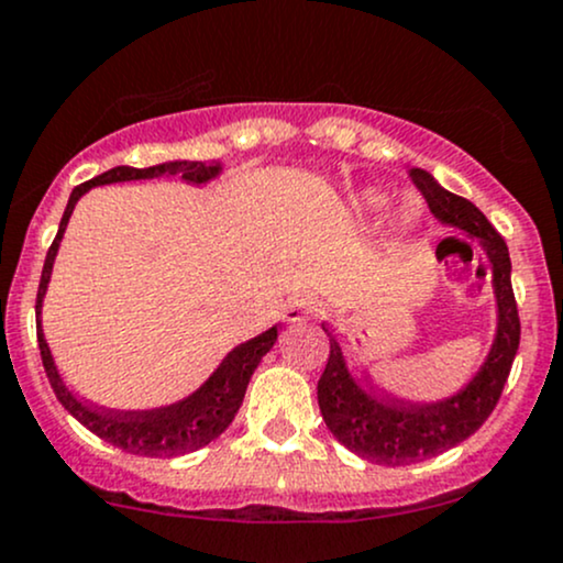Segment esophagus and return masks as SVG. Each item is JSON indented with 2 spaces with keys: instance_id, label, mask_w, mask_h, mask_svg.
Masks as SVG:
<instances>
[{
  "instance_id": "1",
  "label": "esophagus",
  "mask_w": 563,
  "mask_h": 563,
  "mask_svg": "<svg viewBox=\"0 0 563 563\" xmlns=\"http://www.w3.org/2000/svg\"><path fill=\"white\" fill-rule=\"evenodd\" d=\"M318 314H320L318 301H312V299H291L286 305V312H283V318H286L288 323H301V320L318 318Z\"/></svg>"
}]
</instances>
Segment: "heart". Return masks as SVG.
Returning a JSON list of instances; mask_svg holds the SVG:
<instances>
[{
  "label": "heart",
  "instance_id": "heart-1",
  "mask_svg": "<svg viewBox=\"0 0 563 563\" xmlns=\"http://www.w3.org/2000/svg\"><path fill=\"white\" fill-rule=\"evenodd\" d=\"M385 200H387V197L382 195V191L366 189V191H361L355 200H352V208H355L357 216H374V213H379L382 208H385ZM419 216H422V208H419V202L411 200V197H406V200H400L398 206L393 208L390 227H393V230H398V232H406V230H411L413 224H417Z\"/></svg>",
  "mask_w": 563,
  "mask_h": 563
}]
</instances>
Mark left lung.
I'll use <instances>...</instances> for the list:
<instances>
[{"mask_svg": "<svg viewBox=\"0 0 563 563\" xmlns=\"http://www.w3.org/2000/svg\"><path fill=\"white\" fill-rule=\"evenodd\" d=\"M413 184L441 224L456 227L481 245L492 264V288L497 301V329L484 363L462 390L430 404H404L382 398L350 374L344 352L329 329L331 355L318 382V406L325 424L342 446L376 465L400 467L454 449L489 419L508 382L518 352L521 323L510 286V253L499 232L465 197L443 189L428 170L413 168Z\"/></svg>", "mask_w": 563, "mask_h": 563, "instance_id": "obj_1", "label": "left lung"}]
</instances>
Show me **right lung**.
<instances>
[{"mask_svg": "<svg viewBox=\"0 0 563 563\" xmlns=\"http://www.w3.org/2000/svg\"><path fill=\"white\" fill-rule=\"evenodd\" d=\"M224 165L221 163H197V159H170V163L152 165V168H128V165H117L101 176L90 178V181L79 184L71 191L69 202H66L64 219H60L58 234H55L51 251H47L45 267H42V280L40 291H36V339H40V352L42 363H45L47 379L55 398L60 400L66 411L77 419L79 424H85L90 432H96L98 438L111 443V446L122 449L128 454L139 456H181L197 449L208 446L216 441L227 428L232 424L234 413H238L240 404H243L245 390H249V382L256 366L262 363V357L275 347L277 342V325L262 331L258 336L249 339V342L238 344V347L227 352L224 361L216 366V372L197 387L195 393H189L187 398L176 400V404L157 406V409L146 411H109V409H96V406L85 404L74 395L66 382L60 379L58 366L53 361V352L47 347L45 331H42V301H45L47 283H51L55 256H58V245L64 240L66 224H69L74 206L79 202V197L92 187H107V184H125V181H152V178H173L178 176L181 181L200 184L213 181L216 176H221Z\"/></svg>", "mask_w": 563, "mask_h": 563, "instance_id": "right-lung-1", "label": "right lung"}]
</instances>
